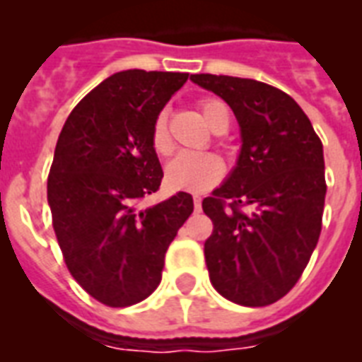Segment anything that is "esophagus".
<instances>
[{
  "instance_id": "34e87169",
  "label": "esophagus",
  "mask_w": 362,
  "mask_h": 362,
  "mask_svg": "<svg viewBox=\"0 0 362 362\" xmlns=\"http://www.w3.org/2000/svg\"><path fill=\"white\" fill-rule=\"evenodd\" d=\"M193 204H195V210H201V197L199 195H193Z\"/></svg>"
}]
</instances>
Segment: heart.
Returning a JSON list of instances; mask_svg holds the SVG:
<instances>
[{
  "label": "heart",
  "instance_id": "1",
  "mask_svg": "<svg viewBox=\"0 0 362 362\" xmlns=\"http://www.w3.org/2000/svg\"><path fill=\"white\" fill-rule=\"evenodd\" d=\"M201 112L204 122L214 133L226 131L231 122L227 105L220 99H203ZM152 146L158 153L169 152L167 112H159L152 125ZM223 163L212 153H178L165 170V178L173 189L180 192H204L221 180Z\"/></svg>",
  "mask_w": 362,
  "mask_h": 362
}]
</instances>
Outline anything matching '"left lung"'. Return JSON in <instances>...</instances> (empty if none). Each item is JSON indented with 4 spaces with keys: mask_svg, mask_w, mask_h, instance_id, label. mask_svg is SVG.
<instances>
[{
    "mask_svg": "<svg viewBox=\"0 0 362 362\" xmlns=\"http://www.w3.org/2000/svg\"><path fill=\"white\" fill-rule=\"evenodd\" d=\"M192 81L231 107L242 136L237 167L203 201L214 223L204 242L210 281L231 303L267 306L291 291L320 240L323 144L297 101L278 88L226 75Z\"/></svg>",
    "mask_w": 362,
    "mask_h": 362,
    "instance_id": "obj_1",
    "label": "left lung"
}]
</instances>
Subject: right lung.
<instances>
[{
  "label": "right lung",
  "instance_id": "right-lung-1",
  "mask_svg": "<svg viewBox=\"0 0 362 362\" xmlns=\"http://www.w3.org/2000/svg\"><path fill=\"white\" fill-rule=\"evenodd\" d=\"M187 76L115 73L76 105L58 136L47 184L54 233L71 276L112 308L152 295L167 247L193 212L186 192L142 204L163 178L153 120Z\"/></svg>",
  "mask_w": 362,
  "mask_h": 362
}]
</instances>
